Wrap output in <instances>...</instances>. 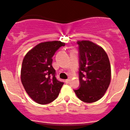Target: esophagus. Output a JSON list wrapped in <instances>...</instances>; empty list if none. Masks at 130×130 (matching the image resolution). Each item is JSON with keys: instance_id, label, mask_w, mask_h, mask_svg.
<instances>
[{"instance_id": "esophagus-1", "label": "esophagus", "mask_w": 130, "mask_h": 130, "mask_svg": "<svg viewBox=\"0 0 130 130\" xmlns=\"http://www.w3.org/2000/svg\"><path fill=\"white\" fill-rule=\"evenodd\" d=\"M70 79H66V80H65V82H66V83H68L70 82Z\"/></svg>"}]
</instances>
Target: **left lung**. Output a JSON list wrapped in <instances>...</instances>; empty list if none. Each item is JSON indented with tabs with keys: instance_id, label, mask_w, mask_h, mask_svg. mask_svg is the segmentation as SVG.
Returning <instances> with one entry per match:
<instances>
[{
	"instance_id": "1",
	"label": "left lung",
	"mask_w": 130,
	"mask_h": 130,
	"mask_svg": "<svg viewBox=\"0 0 130 130\" xmlns=\"http://www.w3.org/2000/svg\"><path fill=\"white\" fill-rule=\"evenodd\" d=\"M79 50L80 87L75 90L79 100L93 103L104 96L110 85L111 70L103 48L89 40L77 41Z\"/></svg>"
}]
</instances>
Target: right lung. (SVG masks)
Returning <instances> with one entry per match:
<instances>
[{"label": "right lung", "instance_id": "1", "mask_svg": "<svg viewBox=\"0 0 130 130\" xmlns=\"http://www.w3.org/2000/svg\"><path fill=\"white\" fill-rule=\"evenodd\" d=\"M60 41L38 43L26 54L21 70V80L28 96L38 104H47L55 100L64 83L55 77L53 56L64 46Z\"/></svg>", "mask_w": 130, "mask_h": 130}]
</instances>
